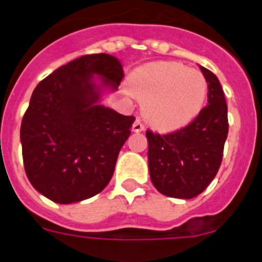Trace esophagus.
Returning a JSON list of instances; mask_svg holds the SVG:
<instances>
[{
    "mask_svg": "<svg viewBox=\"0 0 262 262\" xmlns=\"http://www.w3.org/2000/svg\"><path fill=\"white\" fill-rule=\"evenodd\" d=\"M144 129H145V126L142 123V120L136 119L135 122H134V124H133L134 133H142V131H144Z\"/></svg>",
    "mask_w": 262,
    "mask_h": 262,
    "instance_id": "esophagus-1",
    "label": "esophagus"
}]
</instances>
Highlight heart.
I'll return each instance as SVG.
<instances>
[{"label":"heart","instance_id":"heart-1","mask_svg":"<svg viewBox=\"0 0 262 262\" xmlns=\"http://www.w3.org/2000/svg\"><path fill=\"white\" fill-rule=\"evenodd\" d=\"M131 93L143 102V115L155 128L172 131L200 114L209 92L202 72L181 62H151L129 78Z\"/></svg>","mask_w":262,"mask_h":262}]
</instances>
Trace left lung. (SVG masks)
Wrapping results in <instances>:
<instances>
[{
	"label": "left lung",
	"mask_w": 262,
	"mask_h": 262,
	"mask_svg": "<svg viewBox=\"0 0 262 262\" xmlns=\"http://www.w3.org/2000/svg\"><path fill=\"white\" fill-rule=\"evenodd\" d=\"M207 80V106L193 122L160 135L147 129L148 165L157 190L172 198L190 200L202 193L216 176L228 134L223 89L211 71L201 67Z\"/></svg>",
	"instance_id": "obj_1"
}]
</instances>
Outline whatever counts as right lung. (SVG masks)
<instances>
[{
  "mask_svg": "<svg viewBox=\"0 0 262 262\" xmlns=\"http://www.w3.org/2000/svg\"><path fill=\"white\" fill-rule=\"evenodd\" d=\"M94 75L113 89L124 77L117 57L107 53L72 60L36 85L20 124L30 182L61 205L88 200L107 186L135 120L97 103Z\"/></svg>",
  "mask_w": 262,
  "mask_h": 262,
  "instance_id": "1",
  "label": "right lung"
}]
</instances>
